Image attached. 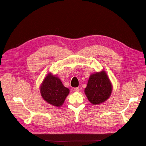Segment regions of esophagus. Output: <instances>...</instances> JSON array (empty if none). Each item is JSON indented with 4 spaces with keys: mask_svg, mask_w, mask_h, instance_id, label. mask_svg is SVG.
<instances>
[{
    "mask_svg": "<svg viewBox=\"0 0 146 146\" xmlns=\"http://www.w3.org/2000/svg\"><path fill=\"white\" fill-rule=\"evenodd\" d=\"M74 91L76 92H80V89H79V88H74Z\"/></svg>",
    "mask_w": 146,
    "mask_h": 146,
    "instance_id": "obj_1",
    "label": "esophagus"
}]
</instances>
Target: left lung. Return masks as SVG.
I'll return each instance as SVG.
<instances>
[{"instance_id":"obj_1","label":"left lung","mask_w":146,"mask_h":146,"mask_svg":"<svg viewBox=\"0 0 146 146\" xmlns=\"http://www.w3.org/2000/svg\"><path fill=\"white\" fill-rule=\"evenodd\" d=\"M112 84L104 70L90 75L84 93L90 103L98 105L103 103L110 97Z\"/></svg>"}]
</instances>
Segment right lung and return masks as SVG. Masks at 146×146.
Wrapping results in <instances>:
<instances>
[{
	"label": "right lung",
	"mask_w": 146,
	"mask_h": 146,
	"mask_svg": "<svg viewBox=\"0 0 146 146\" xmlns=\"http://www.w3.org/2000/svg\"><path fill=\"white\" fill-rule=\"evenodd\" d=\"M41 96L45 102L54 106L60 107L69 94V89L64 86L60 79L49 72L40 86Z\"/></svg>",
	"instance_id": "1"
}]
</instances>
